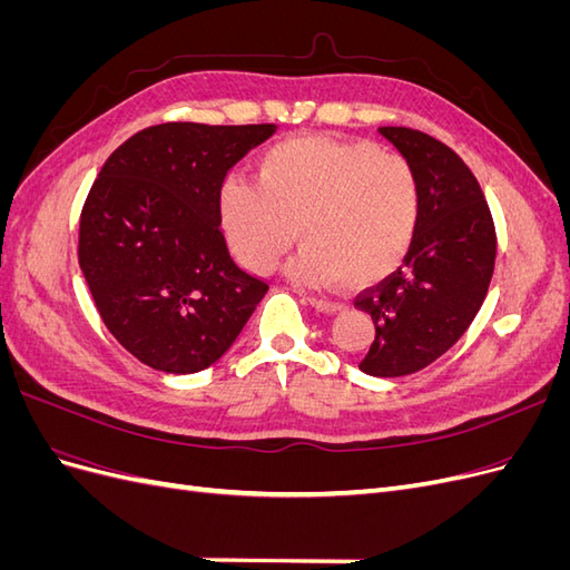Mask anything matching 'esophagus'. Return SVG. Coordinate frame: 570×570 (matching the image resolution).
Here are the masks:
<instances>
[{"mask_svg": "<svg viewBox=\"0 0 570 570\" xmlns=\"http://www.w3.org/2000/svg\"><path fill=\"white\" fill-rule=\"evenodd\" d=\"M308 304H312L316 312L321 314H337L342 312V304L340 302H333V299H323V297H306Z\"/></svg>", "mask_w": 570, "mask_h": 570, "instance_id": "34e87169", "label": "esophagus"}]
</instances>
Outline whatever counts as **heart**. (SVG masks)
<instances>
[{
	"label": "heart",
	"mask_w": 570,
	"mask_h": 570,
	"mask_svg": "<svg viewBox=\"0 0 570 570\" xmlns=\"http://www.w3.org/2000/svg\"><path fill=\"white\" fill-rule=\"evenodd\" d=\"M223 237L249 271L275 268L304 243L289 271L306 285L368 287L404 262L421 220V183L402 154L371 142L297 135L271 145L254 180L218 185Z\"/></svg>",
	"instance_id": "heart-1"
}]
</instances>
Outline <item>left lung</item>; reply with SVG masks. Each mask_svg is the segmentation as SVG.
Masks as SVG:
<instances>
[{"instance_id": "1", "label": "left lung", "mask_w": 570, "mask_h": 570, "mask_svg": "<svg viewBox=\"0 0 570 570\" xmlns=\"http://www.w3.org/2000/svg\"><path fill=\"white\" fill-rule=\"evenodd\" d=\"M377 132L416 170L421 220L404 264L354 299L375 323L358 368L400 377L433 364L469 331L492 281L497 235L485 195L454 149L411 128Z\"/></svg>"}]
</instances>
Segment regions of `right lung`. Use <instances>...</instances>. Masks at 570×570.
<instances>
[{
    "instance_id": "add662e5",
    "label": "right lung",
    "mask_w": 570,
    "mask_h": 570,
    "mask_svg": "<svg viewBox=\"0 0 570 570\" xmlns=\"http://www.w3.org/2000/svg\"><path fill=\"white\" fill-rule=\"evenodd\" d=\"M273 132V124L151 126L120 145L92 183L78 262L109 333L154 371L216 364L268 292L233 262L216 193Z\"/></svg>"
}]
</instances>
